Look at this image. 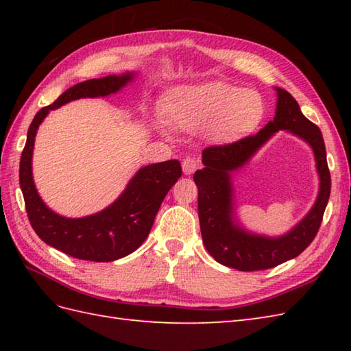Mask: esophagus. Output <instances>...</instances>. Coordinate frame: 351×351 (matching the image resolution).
Returning a JSON list of instances; mask_svg holds the SVG:
<instances>
[{
    "instance_id": "1",
    "label": "esophagus",
    "mask_w": 351,
    "mask_h": 351,
    "mask_svg": "<svg viewBox=\"0 0 351 351\" xmlns=\"http://www.w3.org/2000/svg\"><path fill=\"white\" fill-rule=\"evenodd\" d=\"M199 166H200V162H199V160L195 158V156H187V158H184V161H182V171L185 175H191L199 169Z\"/></svg>"
}]
</instances>
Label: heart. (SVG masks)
I'll return each instance as SVG.
<instances>
[{
  "mask_svg": "<svg viewBox=\"0 0 351 351\" xmlns=\"http://www.w3.org/2000/svg\"><path fill=\"white\" fill-rule=\"evenodd\" d=\"M267 113L263 95L225 81L180 87L164 101V114L176 128L195 131L208 125L214 141H232L255 131Z\"/></svg>",
  "mask_w": 351,
  "mask_h": 351,
  "instance_id": "1",
  "label": "heart"
}]
</instances>
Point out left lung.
<instances>
[{
    "label": "left lung",
    "instance_id": "1",
    "mask_svg": "<svg viewBox=\"0 0 351 351\" xmlns=\"http://www.w3.org/2000/svg\"><path fill=\"white\" fill-rule=\"evenodd\" d=\"M276 116L255 136L234 143L210 146L202 152L204 169L195 173L200 232L208 253L217 263L240 271L273 268L299 256L314 241L330 196V171L327 167L323 134L303 116L297 101L276 87ZM278 130H289L313 147L320 175V191L313 210L288 234L274 239L250 234L233 220L230 171L241 168L257 149Z\"/></svg>",
    "mask_w": 351,
    "mask_h": 351
}]
</instances>
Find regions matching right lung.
<instances>
[{
    "mask_svg": "<svg viewBox=\"0 0 351 351\" xmlns=\"http://www.w3.org/2000/svg\"><path fill=\"white\" fill-rule=\"evenodd\" d=\"M134 73L93 78L75 84L48 107L37 111L27 132V143L21 155L19 184L25 200L28 220L34 232L51 247L77 259L110 263L137 250L151 232L155 215L182 169L178 160L141 167L125 191L106 210L81 219L58 215L43 204L33 181L32 158L37 128L51 110L80 98H98L121 90Z\"/></svg>",
    "mask_w": 351,
    "mask_h": 351,
    "instance_id": "right-lung-1",
    "label": "right lung"
}]
</instances>
